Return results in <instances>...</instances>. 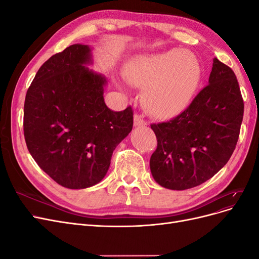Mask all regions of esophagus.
I'll list each match as a JSON object with an SVG mask.
<instances>
[{
  "label": "esophagus",
  "instance_id": "1",
  "mask_svg": "<svg viewBox=\"0 0 259 259\" xmlns=\"http://www.w3.org/2000/svg\"><path fill=\"white\" fill-rule=\"evenodd\" d=\"M134 125L135 126H145V125H147V122L143 119L142 115L136 113L134 115Z\"/></svg>",
  "mask_w": 259,
  "mask_h": 259
}]
</instances>
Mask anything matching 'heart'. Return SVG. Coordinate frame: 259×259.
Returning <instances> with one entry per match:
<instances>
[{"label": "heart", "mask_w": 259, "mask_h": 259, "mask_svg": "<svg viewBox=\"0 0 259 259\" xmlns=\"http://www.w3.org/2000/svg\"><path fill=\"white\" fill-rule=\"evenodd\" d=\"M198 58L184 50H173L137 59L128 79L144 92L149 113L167 119L182 113L189 106L201 81Z\"/></svg>", "instance_id": "1"}]
</instances>
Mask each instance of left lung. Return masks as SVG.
I'll return each instance as SVG.
<instances>
[{"mask_svg":"<svg viewBox=\"0 0 259 259\" xmlns=\"http://www.w3.org/2000/svg\"><path fill=\"white\" fill-rule=\"evenodd\" d=\"M208 84L191 104L167 122L152 123L158 147L150 169L171 190L197 187L213 177L236 149L244 103L232 69L213 60Z\"/></svg>","mask_w":259,"mask_h":259,"instance_id":"obj_1","label":"left lung"}]
</instances>
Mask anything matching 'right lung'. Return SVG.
Instances as JSON below:
<instances>
[{"label": "right lung", "mask_w": 259, "mask_h": 259, "mask_svg": "<svg viewBox=\"0 0 259 259\" xmlns=\"http://www.w3.org/2000/svg\"><path fill=\"white\" fill-rule=\"evenodd\" d=\"M91 49L73 44L53 55L29 86L23 108L27 148L46 174L69 189L98 184L115 147L133 128V109L112 111L104 75L89 70Z\"/></svg>", "instance_id": "right-lung-1"}]
</instances>
